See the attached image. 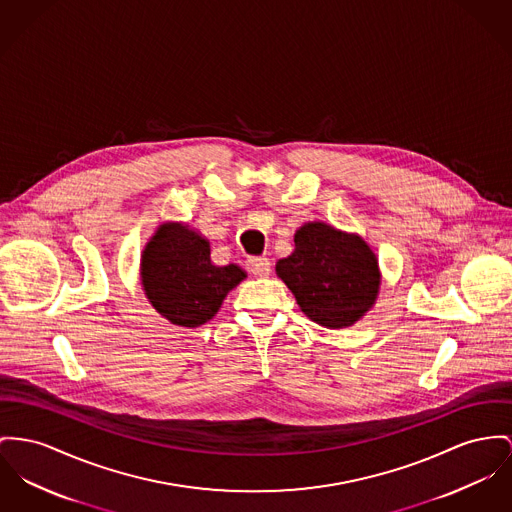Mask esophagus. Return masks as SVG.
Returning <instances> with one entry per match:
<instances>
[{
  "label": "esophagus",
  "mask_w": 512,
  "mask_h": 512,
  "mask_svg": "<svg viewBox=\"0 0 512 512\" xmlns=\"http://www.w3.org/2000/svg\"><path fill=\"white\" fill-rule=\"evenodd\" d=\"M246 268H248V272L254 273L256 277H266L272 272V262L266 256H252V258H248Z\"/></svg>",
  "instance_id": "34e87169"
}]
</instances>
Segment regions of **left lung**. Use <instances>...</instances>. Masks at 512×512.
<instances>
[{
    "mask_svg": "<svg viewBox=\"0 0 512 512\" xmlns=\"http://www.w3.org/2000/svg\"><path fill=\"white\" fill-rule=\"evenodd\" d=\"M275 270L308 318L334 330L351 326L373 307L380 285L367 242L326 223L303 225L295 252Z\"/></svg>",
    "mask_w": 512,
    "mask_h": 512,
    "instance_id": "1",
    "label": "left lung"
}]
</instances>
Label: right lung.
Listing matches in <instances>:
<instances>
[{"label": "right lung", "instance_id": "add662e5", "mask_svg": "<svg viewBox=\"0 0 512 512\" xmlns=\"http://www.w3.org/2000/svg\"><path fill=\"white\" fill-rule=\"evenodd\" d=\"M246 273L213 266L209 242L182 225H163L141 256V283L149 303L178 326H202Z\"/></svg>", "mask_w": 512, "mask_h": 512}]
</instances>
